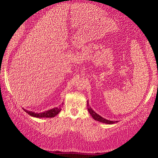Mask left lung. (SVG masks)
Instances as JSON below:
<instances>
[{
	"label": "left lung",
	"mask_w": 158,
	"mask_h": 158,
	"mask_svg": "<svg viewBox=\"0 0 158 158\" xmlns=\"http://www.w3.org/2000/svg\"><path fill=\"white\" fill-rule=\"evenodd\" d=\"M87 106H88V110H89V114L91 115L93 118L95 120V121H98L99 122L103 123H106V124H109V125L116 123H118V121H109V120H107L106 118H104L103 117H102L97 113H95V111L93 110V109L90 106L89 103V100L87 101Z\"/></svg>",
	"instance_id": "1"
}]
</instances>
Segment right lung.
Here are the masks:
<instances>
[{
    "mask_svg": "<svg viewBox=\"0 0 158 158\" xmlns=\"http://www.w3.org/2000/svg\"><path fill=\"white\" fill-rule=\"evenodd\" d=\"M26 113L30 115V116L35 118H53L56 116L57 114H59V112L61 111V106L58 107H55L52 109H49L48 111H45L44 112H40V113H35L32 111H28L26 109H23Z\"/></svg>",
    "mask_w": 158,
    "mask_h": 158,
    "instance_id": "add662e5",
    "label": "right lung"
}]
</instances>
